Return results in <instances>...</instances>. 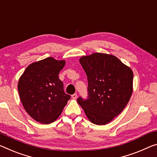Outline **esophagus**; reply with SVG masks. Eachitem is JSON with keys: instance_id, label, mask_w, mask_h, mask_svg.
<instances>
[{"instance_id": "34e87169", "label": "esophagus", "mask_w": 157, "mask_h": 157, "mask_svg": "<svg viewBox=\"0 0 157 157\" xmlns=\"http://www.w3.org/2000/svg\"><path fill=\"white\" fill-rule=\"evenodd\" d=\"M71 97H72V98H73V99H76V98H77V97H78V96H77V94H73V95L71 96Z\"/></svg>"}]
</instances>
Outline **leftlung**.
I'll return each mask as SVG.
<instances>
[{
	"label": "left lung",
	"instance_id": "1",
	"mask_svg": "<svg viewBox=\"0 0 157 157\" xmlns=\"http://www.w3.org/2000/svg\"><path fill=\"white\" fill-rule=\"evenodd\" d=\"M87 76L88 98L78 103L89 121L105 125L120 114L133 92L132 70L110 54L94 53L79 59Z\"/></svg>",
	"mask_w": 157,
	"mask_h": 157
}]
</instances>
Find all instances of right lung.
I'll use <instances>...</instances> for the list:
<instances>
[{
  "label": "right lung",
  "mask_w": 157,
  "mask_h": 157,
  "mask_svg": "<svg viewBox=\"0 0 157 157\" xmlns=\"http://www.w3.org/2000/svg\"><path fill=\"white\" fill-rule=\"evenodd\" d=\"M66 61L52 57L27 67L18 82V91L25 110L36 121L44 124L59 117L71 96L63 90L59 74Z\"/></svg>",
  "instance_id": "right-lung-1"
}]
</instances>
